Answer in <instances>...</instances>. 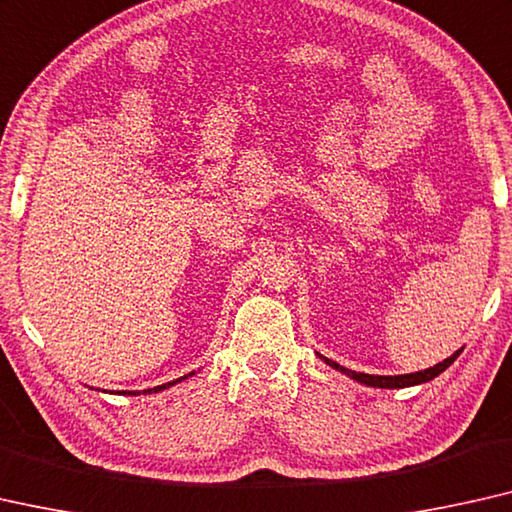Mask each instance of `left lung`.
I'll return each instance as SVG.
<instances>
[{
  "instance_id": "8db88e82",
  "label": "left lung",
  "mask_w": 512,
  "mask_h": 512,
  "mask_svg": "<svg viewBox=\"0 0 512 512\" xmlns=\"http://www.w3.org/2000/svg\"><path fill=\"white\" fill-rule=\"evenodd\" d=\"M460 356V352H455L453 356H448L444 363L434 365V368H427V370H421V372H414V375H395V377H379V375H363V372H354V370H347L342 368V365H338L335 361H331V358H324L326 363L331 365V368L345 372V375H349L356 381H361V384L365 386H377V388H404V386H414V384H423V381H430L437 375H441L448 365H451L455 358Z\"/></svg>"
}]
</instances>
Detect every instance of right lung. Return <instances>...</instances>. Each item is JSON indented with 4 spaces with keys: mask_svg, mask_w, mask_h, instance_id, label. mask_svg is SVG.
<instances>
[{
    "mask_svg": "<svg viewBox=\"0 0 512 512\" xmlns=\"http://www.w3.org/2000/svg\"><path fill=\"white\" fill-rule=\"evenodd\" d=\"M188 375H183L181 379H186ZM181 379H174V381H167V384H163V386H154V388H147V391L144 393H156V391H163V388H167V386H172V384H177V381H181Z\"/></svg>",
    "mask_w": 512,
    "mask_h": 512,
    "instance_id": "add662e5",
    "label": "right lung"
}]
</instances>
